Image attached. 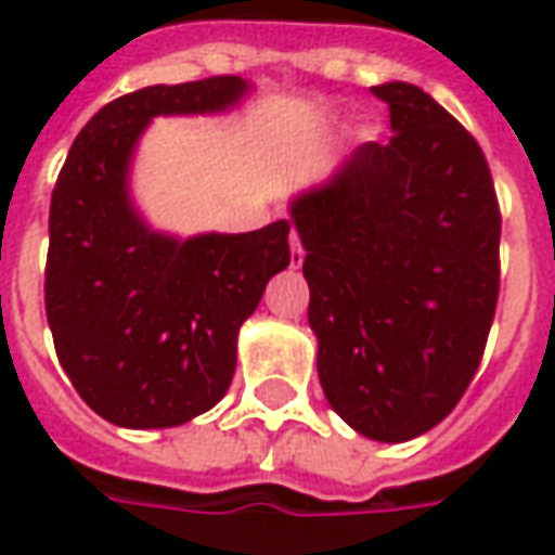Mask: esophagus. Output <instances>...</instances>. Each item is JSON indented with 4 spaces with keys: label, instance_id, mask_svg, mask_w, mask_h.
Returning a JSON list of instances; mask_svg holds the SVG:
<instances>
[{
    "label": "esophagus",
    "instance_id": "esophagus-1",
    "mask_svg": "<svg viewBox=\"0 0 555 555\" xmlns=\"http://www.w3.org/2000/svg\"><path fill=\"white\" fill-rule=\"evenodd\" d=\"M304 246H300V237H297V231H291V267H300L304 264Z\"/></svg>",
    "mask_w": 555,
    "mask_h": 555
}]
</instances>
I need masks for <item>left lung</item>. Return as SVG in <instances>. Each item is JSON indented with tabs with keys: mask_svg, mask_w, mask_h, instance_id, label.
I'll return each mask as SVG.
<instances>
[{
	"mask_svg": "<svg viewBox=\"0 0 555 555\" xmlns=\"http://www.w3.org/2000/svg\"><path fill=\"white\" fill-rule=\"evenodd\" d=\"M372 92L390 141L358 146L288 212L324 397L354 433L397 444L444 421L478 372L502 216L478 141L433 95L402 80Z\"/></svg>",
	"mask_w": 555,
	"mask_h": 555,
	"instance_id": "1",
	"label": "left lung"
}]
</instances>
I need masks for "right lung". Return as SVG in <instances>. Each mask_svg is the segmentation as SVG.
Here are the masks:
<instances>
[{
  "label": "right lung",
  "mask_w": 555,
  "mask_h": 555,
  "mask_svg": "<svg viewBox=\"0 0 555 555\" xmlns=\"http://www.w3.org/2000/svg\"><path fill=\"white\" fill-rule=\"evenodd\" d=\"M251 83L224 75L143 87L77 134L50 197L44 306L56 358L95 414L165 429L210 412L237 366V333L291 264V222L173 237L131 201V158L156 116L224 114Z\"/></svg>",
  "instance_id": "add662e5"
}]
</instances>
